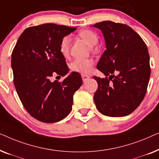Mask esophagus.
<instances>
[{
  "mask_svg": "<svg viewBox=\"0 0 159 159\" xmlns=\"http://www.w3.org/2000/svg\"><path fill=\"white\" fill-rule=\"evenodd\" d=\"M82 80H83L84 82H85L87 81V80L90 78V76L86 75H82Z\"/></svg>",
  "mask_w": 159,
  "mask_h": 159,
  "instance_id": "esophagus-1",
  "label": "esophagus"
}]
</instances>
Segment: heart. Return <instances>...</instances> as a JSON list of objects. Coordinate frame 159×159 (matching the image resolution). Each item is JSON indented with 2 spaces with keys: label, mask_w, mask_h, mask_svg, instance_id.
I'll use <instances>...</instances> for the list:
<instances>
[{
  "label": "heart",
  "mask_w": 159,
  "mask_h": 159,
  "mask_svg": "<svg viewBox=\"0 0 159 159\" xmlns=\"http://www.w3.org/2000/svg\"><path fill=\"white\" fill-rule=\"evenodd\" d=\"M79 36L87 43L90 47L97 44L98 38L95 32L90 30H82L79 32ZM70 37L65 36L61 40L59 45L60 53L63 56L66 57L69 53L70 49ZM94 61L91 58H76L70 64V69L75 72L81 74H88L93 69Z\"/></svg>",
  "instance_id": "b5f03b06"
}]
</instances>
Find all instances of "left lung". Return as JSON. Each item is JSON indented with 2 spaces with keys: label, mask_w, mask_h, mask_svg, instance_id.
I'll list each match as a JSON object with an SVG mask.
<instances>
[{
  "label": "left lung",
  "mask_w": 159,
  "mask_h": 159,
  "mask_svg": "<svg viewBox=\"0 0 159 159\" xmlns=\"http://www.w3.org/2000/svg\"><path fill=\"white\" fill-rule=\"evenodd\" d=\"M93 27L101 30L106 48L97 64L106 77H93L98 82L95 103L106 116H127L138 107L146 93L151 75L148 48L127 25L103 21Z\"/></svg>",
  "instance_id": "8db88e82"
}]
</instances>
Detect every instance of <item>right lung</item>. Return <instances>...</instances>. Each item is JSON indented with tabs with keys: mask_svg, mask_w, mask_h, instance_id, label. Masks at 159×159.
I'll return each mask as SVG.
<instances>
[{
	"mask_svg": "<svg viewBox=\"0 0 159 159\" xmlns=\"http://www.w3.org/2000/svg\"><path fill=\"white\" fill-rule=\"evenodd\" d=\"M76 29L51 23L27 28L13 50L11 68L17 94L27 112L42 122L64 119L72 108L74 93L82 84L81 75L75 71L61 82L50 80L54 74L64 77L69 72L59 45Z\"/></svg>",
	"mask_w": 159,
	"mask_h": 159,
	"instance_id": "1",
	"label": "right lung"
}]
</instances>
